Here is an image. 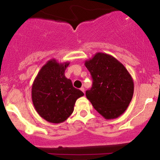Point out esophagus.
<instances>
[{"instance_id": "34e87169", "label": "esophagus", "mask_w": 160, "mask_h": 160, "mask_svg": "<svg viewBox=\"0 0 160 160\" xmlns=\"http://www.w3.org/2000/svg\"><path fill=\"white\" fill-rule=\"evenodd\" d=\"M80 89H81V91H82L83 92H84V93L85 94V92H84V87H82V88H81Z\"/></svg>"}]
</instances>
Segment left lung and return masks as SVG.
I'll return each mask as SVG.
<instances>
[{
  "mask_svg": "<svg viewBox=\"0 0 160 160\" xmlns=\"http://www.w3.org/2000/svg\"><path fill=\"white\" fill-rule=\"evenodd\" d=\"M85 66L92 78V87L87 98L106 119L120 117L130 104L134 83L126 68L110 54L98 52L86 60Z\"/></svg>",
  "mask_w": 160,
  "mask_h": 160,
  "instance_id": "obj_1",
  "label": "left lung"
}]
</instances>
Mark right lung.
<instances>
[{
  "mask_svg": "<svg viewBox=\"0 0 160 160\" xmlns=\"http://www.w3.org/2000/svg\"><path fill=\"white\" fill-rule=\"evenodd\" d=\"M69 62L59 63L52 59L39 71L32 85V100L41 117L51 123L65 121L74 109L76 100L84 95L65 76Z\"/></svg>",
  "mask_w": 160,
  "mask_h": 160,
  "instance_id": "add662e5",
  "label": "right lung"
}]
</instances>
